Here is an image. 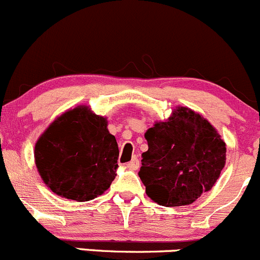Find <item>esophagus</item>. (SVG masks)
Returning a JSON list of instances; mask_svg holds the SVG:
<instances>
[{
  "mask_svg": "<svg viewBox=\"0 0 260 260\" xmlns=\"http://www.w3.org/2000/svg\"><path fill=\"white\" fill-rule=\"evenodd\" d=\"M126 167L130 169V171H136V169L140 167V163H139L138 156H133V159H131L129 163L126 164Z\"/></svg>",
  "mask_w": 260,
  "mask_h": 260,
  "instance_id": "34e87169",
  "label": "esophagus"
}]
</instances>
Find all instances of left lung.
Here are the masks:
<instances>
[{"instance_id": "obj_1", "label": "left lung", "mask_w": 260, "mask_h": 260, "mask_svg": "<svg viewBox=\"0 0 260 260\" xmlns=\"http://www.w3.org/2000/svg\"><path fill=\"white\" fill-rule=\"evenodd\" d=\"M148 150L139 172L145 192L161 206H184L216 183L226 144L202 115L178 106L166 121L146 130Z\"/></svg>"}]
</instances>
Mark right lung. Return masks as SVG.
Segmentation results:
<instances>
[{
  "label": "right lung",
  "mask_w": 260,
  "mask_h": 260,
  "mask_svg": "<svg viewBox=\"0 0 260 260\" xmlns=\"http://www.w3.org/2000/svg\"><path fill=\"white\" fill-rule=\"evenodd\" d=\"M34 158L48 188L64 199L84 202L111 186L119 168V146L107 129V117L81 105L46 127L35 144Z\"/></svg>",
  "instance_id": "1"
}]
</instances>
